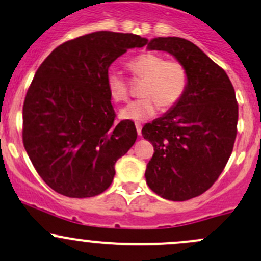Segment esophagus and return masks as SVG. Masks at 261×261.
Wrapping results in <instances>:
<instances>
[{
	"instance_id": "obj_1",
	"label": "esophagus",
	"mask_w": 261,
	"mask_h": 261,
	"mask_svg": "<svg viewBox=\"0 0 261 261\" xmlns=\"http://www.w3.org/2000/svg\"><path fill=\"white\" fill-rule=\"evenodd\" d=\"M136 130H138V135H141V123L136 122Z\"/></svg>"
}]
</instances>
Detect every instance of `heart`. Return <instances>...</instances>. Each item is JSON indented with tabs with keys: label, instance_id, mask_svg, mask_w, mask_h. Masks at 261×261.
I'll return each instance as SVG.
<instances>
[{
	"label": "heart",
	"instance_id": "b5f03b06",
	"mask_svg": "<svg viewBox=\"0 0 261 261\" xmlns=\"http://www.w3.org/2000/svg\"><path fill=\"white\" fill-rule=\"evenodd\" d=\"M134 77L144 79L140 95L121 111V117L130 121H144L158 111L169 110L180 102L189 86V73L182 62L165 60L155 52H145L127 62ZM106 89L112 101L125 102L128 96V82L123 76L110 71L106 76Z\"/></svg>",
	"mask_w": 261,
	"mask_h": 261
}]
</instances>
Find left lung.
Masks as SVG:
<instances>
[{
    "instance_id": "8db88e82",
    "label": "left lung",
    "mask_w": 261,
    "mask_h": 261,
    "mask_svg": "<svg viewBox=\"0 0 261 261\" xmlns=\"http://www.w3.org/2000/svg\"><path fill=\"white\" fill-rule=\"evenodd\" d=\"M147 46L171 54L189 73L180 102L141 131L155 150L145 172L149 188L164 199L185 201L209 190L226 166L239 106L226 72L193 42L158 37Z\"/></svg>"
}]
</instances>
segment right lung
I'll return each instance as SVG.
<instances>
[{"label": "right lung", "instance_id": "right-lung-1", "mask_svg": "<svg viewBox=\"0 0 261 261\" xmlns=\"http://www.w3.org/2000/svg\"><path fill=\"white\" fill-rule=\"evenodd\" d=\"M149 40L97 31L57 46L37 68L22 110V140L41 179L68 197L103 193L115 163L135 144L130 120L116 121L106 89L109 67Z\"/></svg>", "mask_w": 261, "mask_h": 261}]
</instances>
